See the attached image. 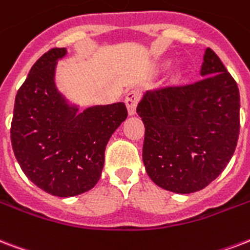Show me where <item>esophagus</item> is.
<instances>
[{
  "instance_id": "34e87169",
  "label": "esophagus",
  "mask_w": 250,
  "mask_h": 250,
  "mask_svg": "<svg viewBox=\"0 0 250 250\" xmlns=\"http://www.w3.org/2000/svg\"><path fill=\"white\" fill-rule=\"evenodd\" d=\"M139 101H140V93L138 90H131L125 95V106L128 108L129 115H133L136 112Z\"/></svg>"
}]
</instances>
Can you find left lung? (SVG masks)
Returning <instances> with one entry per match:
<instances>
[{"instance_id":"obj_1","label":"left lung","mask_w":250,"mask_h":250,"mask_svg":"<svg viewBox=\"0 0 250 250\" xmlns=\"http://www.w3.org/2000/svg\"><path fill=\"white\" fill-rule=\"evenodd\" d=\"M203 60V79L148 90L138 106L146 173L173 193H195L211 184L239 140L237 83L212 49L206 48Z\"/></svg>"}]
</instances>
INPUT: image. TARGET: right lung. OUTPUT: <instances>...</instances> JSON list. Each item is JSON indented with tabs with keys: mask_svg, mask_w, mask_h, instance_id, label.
<instances>
[{
	"mask_svg": "<svg viewBox=\"0 0 250 250\" xmlns=\"http://www.w3.org/2000/svg\"><path fill=\"white\" fill-rule=\"evenodd\" d=\"M65 48H52L32 65L15 95L11 146L30 181L56 197L90 190L104 169V149L127 118L123 102L93 106L81 114L69 107L53 83L56 60Z\"/></svg>",
	"mask_w": 250,
	"mask_h": 250,
	"instance_id": "right-lung-1",
	"label": "right lung"
}]
</instances>
